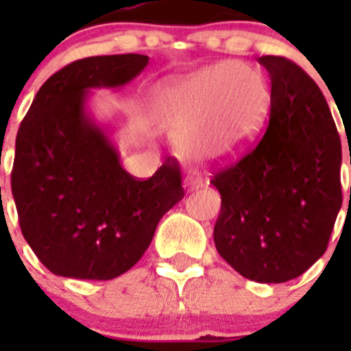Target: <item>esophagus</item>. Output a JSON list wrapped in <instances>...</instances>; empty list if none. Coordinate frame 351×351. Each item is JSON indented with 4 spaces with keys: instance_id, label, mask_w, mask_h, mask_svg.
Wrapping results in <instances>:
<instances>
[{
    "instance_id": "esophagus-1",
    "label": "esophagus",
    "mask_w": 351,
    "mask_h": 351,
    "mask_svg": "<svg viewBox=\"0 0 351 351\" xmlns=\"http://www.w3.org/2000/svg\"><path fill=\"white\" fill-rule=\"evenodd\" d=\"M202 182H204L202 176H200V173H197V172L188 173V176H186V179H184V186L188 188V190H195V188H198V186H202Z\"/></svg>"
}]
</instances>
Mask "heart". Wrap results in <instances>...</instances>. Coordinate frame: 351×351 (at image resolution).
I'll use <instances>...</instances> for the list:
<instances>
[{"label":"heart","mask_w":351,"mask_h":351,"mask_svg":"<svg viewBox=\"0 0 351 351\" xmlns=\"http://www.w3.org/2000/svg\"><path fill=\"white\" fill-rule=\"evenodd\" d=\"M269 104L271 91L260 71L225 61L163 82L147 107L182 156L223 161L255 137Z\"/></svg>","instance_id":"1"}]
</instances>
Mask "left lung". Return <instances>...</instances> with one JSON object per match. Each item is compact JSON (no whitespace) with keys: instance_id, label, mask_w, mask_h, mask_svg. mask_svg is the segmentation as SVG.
<instances>
[{"instance_id":"8db88e82","label":"left lung","mask_w":351,"mask_h":351,"mask_svg":"<svg viewBox=\"0 0 351 351\" xmlns=\"http://www.w3.org/2000/svg\"><path fill=\"white\" fill-rule=\"evenodd\" d=\"M258 63L271 77V117L262 141L210 181L221 195L214 244L247 280L285 283L327 250L343 204L341 138L302 68L280 56Z\"/></svg>"}]
</instances>
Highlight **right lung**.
<instances>
[{"label": "right lung", "mask_w": 351, "mask_h": 351, "mask_svg": "<svg viewBox=\"0 0 351 351\" xmlns=\"http://www.w3.org/2000/svg\"><path fill=\"white\" fill-rule=\"evenodd\" d=\"M142 54L95 56L56 71L15 141L12 195L24 239L56 276L114 280L135 265L163 214L184 197L176 161L147 181L119 161L114 128L89 110L93 89H117L147 66Z\"/></svg>", "instance_id": "1"}]
</instances>
